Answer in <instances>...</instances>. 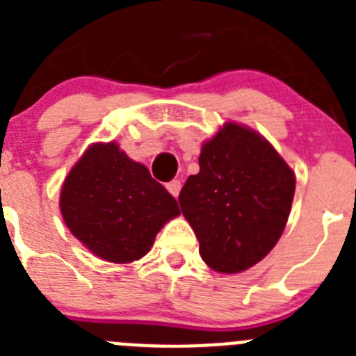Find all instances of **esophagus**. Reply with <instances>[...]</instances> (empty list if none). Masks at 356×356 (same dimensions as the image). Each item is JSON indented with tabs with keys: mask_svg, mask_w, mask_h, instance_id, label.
<instances>
[{
	"mask_svg": "<svg viewBox=\"0 0 356 356\" xmlns=\"http://www.w3.org/2000/svg\"><path fill=\"white\" fill-rule=\"evenodd\" d=\"M165 188H168V191L172 194V196L178 197V194H180V188H181L180 180H171L168 185H165Z\"/></svg>",
	"mask_w": 356,
	"mask_h": 356,
	"instance_id": "1",
	"label": "esophagus"
}]
</instances>
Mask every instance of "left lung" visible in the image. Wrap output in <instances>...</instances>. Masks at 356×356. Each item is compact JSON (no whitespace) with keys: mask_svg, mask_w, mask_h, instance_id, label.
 <instances>
[{"mask_svg":"<svg viewBox=\"0 0 356 356\" xmlns=\"http://www.w3.org/2000/svg\"><path fill=\"white\" fill-rule=\"evenodd\" d=\"M296 178L264 137L228 122L201 147L200 172L180 191L200 254L219 273L246 271L284 234Z\"/></svg>","mask_w":356,"mask_h":356,"instance_id":"8db88e82","label":"left lung"}]
</instances>
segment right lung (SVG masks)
Segmentation results:
<instances>
[{
  "instance_id": "1",
  "label": "right lung",
  "mask_w": 356,
  "mask_h": 356,
  "mask_svg": "<svg viewBox=\"0 0 356 356\" xmlns=\"http://www.w3.org/2000/svg\"><path fill=\"white\" fill-rule=\"evenodd\" d=\"M60 212L71 234L99 259L139 260L165 222L180 213L175 197L118 144H94L62 187Z\"/></svg>"
}]
</instances>
